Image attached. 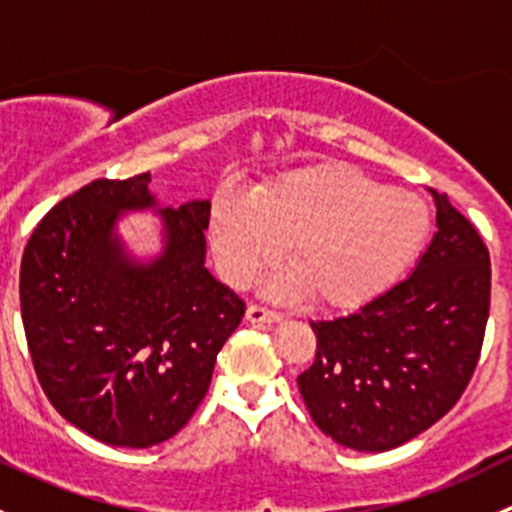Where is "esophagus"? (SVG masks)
<instances>
[{"label":"esophagus","instance_id":"esophagus-1","mask_svg":"<svg viewBox=\"0 0 512 512\" xmlns=\"http://www.w3.org/2000/svg\"><path fill=\"white\" fill-rule=\"evenodd\" d=\"M245 317H247V322H252V324H275V322H280L282 314L275 312V309L262 307V304L252 302L250 307H247Z\"/></svg>","mask_w":512,"mask_h":512}]
</instances>
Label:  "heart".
<instances>
[{"label": "heart", "instance_id": "heart-1", "mask_svg": "<svg viewBox=\"0 0 512 512\" xmlns=\"http://www.w3.org/2000/svg\"><path fill=\"white\" fill-rule=\"evenodd\" d=\"M428 208L414 193L384 188L349 165H312L252 190L220 193L210 242L227 280H250L285 245L294 275L277 292L304 289L314 304L347 309L376 297L414 260L428 235Z\"/></svg>", "mask_w": 512, "mask_h": 512}]
</instances>
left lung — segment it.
<instances>
[{
	"instance_id": "1",
	"label": "left lung",
	"mask_w": 512,
	"mask_h": 512,
	"mask_svg": "<svg viewBox=\"0 0 512 512\" xmlns=\"http://www.w3.org/2000/svg\"><path fill=\"white\" fill-rule=\"evenodd\" d=\"M416 270L347 317L312 322L314 364L297 376L312 421L339 446L381 453L456 406L480 359L490 255L446 193Z\"/></svg>"
}]
</instances>
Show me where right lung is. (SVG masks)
<instances>
[{
    "label": "right lung",
    "mask_w": 512,
    "mask_h": 512,
    "mask_svg": "<svg viewBox=\"0 0 512 512\" xmlns=\"http://www.w3.org/2000/svg\"><path fill=\"white\" fill-rule=\"evenodd\" d=\"M151 173L98 178L34 227L19 297L41 389L96 441L151 448L173 438L208 394L215 359L245 302L205 270L210 200L158 208L165 247L126 255L116 223L156 208Z\"/></svg>",
    "instance_id": "1"
}]
</instances>
